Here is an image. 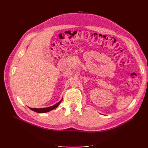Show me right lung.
<instances>
[{"instance_id":"right-lung-1","label":"right lung","mask_w":148,"mask_h":148,"mask_svg":"<svg viewBox=\"0 0 148 148\" xmlns=\"http://www.w3.org/2000/svg\"><path fill=\"white\" fill-rule=\"evenodd\" d=\"M62 101V100L59 102L57 103L56 104H55L54 106H51V107H46V108H41V109H38V108H29L31 110H32L36 112H38V113H45V112H47L50 111L51 110H53L56 109V107L59 105V104L60 103V102Z\"/></svg>"}]
</instances>
